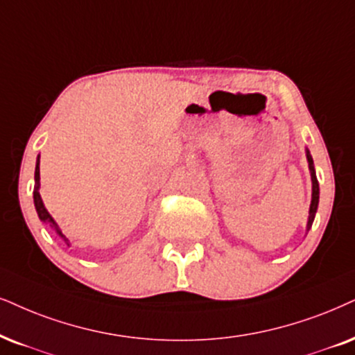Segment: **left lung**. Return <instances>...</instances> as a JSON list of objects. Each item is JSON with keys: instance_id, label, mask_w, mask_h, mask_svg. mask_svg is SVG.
<instances>
[{"instance_id": "obj_1", "label": "left lung", "mask_w": 355, "mask_h": 355, "mask_svg": "<svg viewBox=\"0 0 355 355\" xmlns=\"http://www.w3.org/2000/svg\"><path fill=\"white\" fill-rule=\"evenodd\" d=\"M306 159H308V167H309V173H311V183H313L311 205H309V216H308V224H306V231H309V227H311L313 221H315L318 203H320V183H318V180H316L315 164H313V157H311V154H309L308 149H306Z\"/></svg>"}]
</instances>
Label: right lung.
I'll return each instance as SVG.
<instances>
[{
  "mask_svg": "<svg viewBox=\"0 0 355 355\" xmlns=\"http://www.w3.org/2000/svg\"><path fill=\"white\" fill-rule=\"evenodd\" d=\"M40 155H37V162H35V173H34V180H35V185H34V206H35V211H37V214H39V219L42 223H46V224H49V226L52 227L53 231L57 232L58 234V237H62V241L65 242L67 245H69L70 248V241H69V237H67L64 232L60 231V227H58V224L53 221V218L51 216V214H49V211L46 209V206H44V203H42V198H40V193H39V188H40V170H39V162H40Z\"/></svg>",
  "mask_w": 355,
  "mask_h": 355,
  "instance_id": "right-lung-1",
  "label": "right lung"
}]
</instances>
